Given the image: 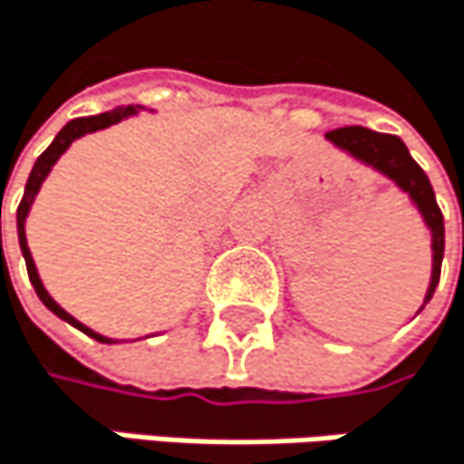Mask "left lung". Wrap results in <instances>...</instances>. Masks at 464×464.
<instances>
[{
  "instance_id": "left-lung-1",
  "label": "left lung",
  "mask_w": 464,
  "mask_h": 464,
  "mask_svg": "<svg viewBox=\"0 0 464 464\" xmlns=\"http://www.w3.org/2000/svg\"><path fill=\"white\" fill-rule=\"evenodd\" d=\"M327 140L346 150L352 159L369 164L385 179H391L401 192L410 195L412 206L420 211L426 227L432 230V280H429L423 305L432 300V294L440 280V264H443V250H446V227H443V214L435 200V189L429 184L426 173L418 168V161L410 156L407 145L396 134H380L366 126H346V129H333L327 131ZM420 305V308H423Z\"/></svg>"
}]
</instances>
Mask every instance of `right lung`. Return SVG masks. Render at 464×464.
<instances>
[{"mask_svg":"<svg viewBox=\"0 0 464 464\" xmlns=\"http://www.w3.org/2000/svg\"><path fill=\"white\" fill-rule=\"evenodd\" d=\"M137 110L140 107H118V110H112V112H102V115H92V118H76V121H71V123H65L63 129H60V134L54 137V142L38 156V161H35V168H32V173H29V179H26V187H24V198H21V203H18V214H15V222H18V245H21V253H24V261H26V272H29V283L35 285V294L41 296V303L54 314V316H60V319H65L68 324H73V327H79L82 333H87L90 338H95V341H102V343H112L110 338H104V335H98V333H92L90 327H84L82 322H76L68 311H63L52 296H49V291L44 288V283H41V277H38V269H35V261H32V253H29V247H26V234H24V222H26V214H29V208H32V203H35V195H38V189H41V184L46 181V176L52 173V168H54V161L68 150V145L73 142V140H79V137H84V134H90V131H98V129H107V126H115V123H121L123 118H129V115H137ZM2 217V211H0ZM0 250H2V222H0Z\"/></svg>","mask_w":464,"mask_h":464,"instance_id":"obj_1","label":"right lung"}]
</instances>
